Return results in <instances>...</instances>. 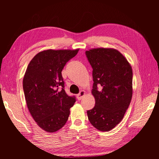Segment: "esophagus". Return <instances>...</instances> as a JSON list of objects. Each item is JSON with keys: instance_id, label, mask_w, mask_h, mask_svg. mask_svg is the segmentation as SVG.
<instances>
[{"instance_id": "esophagus-1", "label": "esophagus", "mask_w": 159, "mask_h": 159, "mask_svg": "<svg viewBox=\"0 0 159 159\" xmlns=\"http://www.w3.org/2000/svg\"><path fill=\"white\" fill-rule=\"evenodd\" d=\"M85 95V91L84 90H81L80 92L77 95V98H78V100H81Z\"/></svg>"}]
</instances>
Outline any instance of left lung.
I'll list each match as a JSON object with an SVG mask.
<instances>
[{
	"label": "left lung",
	"instance_id": "8db88e82",
	"mask_svg": "<svg viewBox=\"0 0 159 159\" xmlns=\"http://www.w3.org/2000/svg\"><path fill=\"white\" fill-rule=\"evenodd\" d=\"M85 54L93 68L91 93L95 99V107L87 111L88 119L99 131H109L121 121L131 103L132 68L113 48H93Z\"/></svg>",
	"mask_w": 159,
	"mask_h": 159
}]
</instances>
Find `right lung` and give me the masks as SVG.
I'll list each match as a JSON object with an SVG mask.
<instances>
[{
  "instance_id": "right-lung-1",
  "label": "right lung",
  "mask_w": 159,
  "mask_h": 159,
  "mask_svg": "<svg viewBox=\"0 0 159 159\" xmlns=\"http://www.w3.org/2000/svg\"><path fill=\"white\" fill-rule=\"evenodd\" d=\"M80 49L40 52L28 64L23 78V89L28 110L42 129L54 133L64 126L70 109L75 102L64 90V67Z\"/></svg>"
}]
</instances>
